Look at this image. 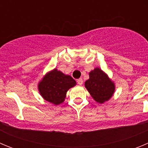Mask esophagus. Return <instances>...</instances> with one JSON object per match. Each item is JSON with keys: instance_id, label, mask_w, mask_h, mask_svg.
Masks as SVG:
<instances>
[{"instance_id": "obj_1", "label": "esophagus", "mask_w": 148, "mask_h": 148, "mask_svg": "<svg viewBox=\"0 0 148 148\" xmlns=\"http://www.w3.org/2000/svg\"><path fill=\"white\" fill-rule=\"evenodd\" d=\"M77 83H78L79 85H82V84H83V79H82V78H78V80H77Z\"/></svg>"}]
</instances>
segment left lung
Returning a JSON list of instances; mask_svg holds the SVG:
<instances>
[{"label":"left lung","mask_w":148,"mask_h":148,"mask_svg":"<svg viewBox=\"0 0 148 148\" xmlns=\"http://www.w3.org/2000/svg\"><path fill=\"white\" fill-rule=\"evenodd\" d=\"M89 75L90 78L84 84L94 100L100 104L109 100L115 91L114 83L99 68H95Z\"/></svg>","instance_id":"left-lung-1"}]
</instances>
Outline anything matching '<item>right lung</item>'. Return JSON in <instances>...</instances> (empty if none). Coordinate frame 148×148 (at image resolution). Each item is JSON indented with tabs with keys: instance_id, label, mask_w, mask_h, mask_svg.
<instances>
[{
	"instance_id": "add662e5",
	"label": "right lung",
	"mask_w": 148,
	"mask_h": 148,
	"mask_svg": "<svg viewBox=\"0 0 148 148\" xmlns=\"http://www.w3.org/2000/svg\"><path fill=\"white\" fill-rule=\"evenodd\" d=\"M75 84L76 82L70 75L54 69L43 78L38 84V90L46 101L58 105L64 101L67 90Z\"/></svg>"
}]
</instances>
